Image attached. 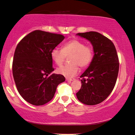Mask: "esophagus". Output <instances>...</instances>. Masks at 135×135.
I'll return each mask as SVG.
<instances>
[{
	"label": "esophagus",
	"mask_w": 135,
	"mask_h": 135,
	"mask_svg": "<svg viewBox=\"0 0 135 135\" xmlns=\"http://www.w3.org/2000/svg\"><path fill=\"white\" fill-rule=\"evenodd\" d=\"M74 80V79H68V78H66V81H68V82H69V83H71L72 81L73 80Z\"/></svg>",
	"instance_id": "obj_1"
}]
</instances>
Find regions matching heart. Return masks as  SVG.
Listing matches in <instances>:
<instances>
[{
  "mask_svg": "<svg viewBox=\"0 0 135 135\" xmlns=\"http://www.w3.org/2000/svg\"><path fill=\"white\" fill-rule=\"evenodd\" d=\"M66 56H70V64L58 68L56 73L71 78L77 74L79 66L81 68H85L89 65L93 59V50L90 46L85 45L84 42L73 39L64 44L61 50L55 48L51 51V58L58 66L61 65Z\"/></svg>",
  "mask_w": 135,
  "mask_h": 135,
  "instance_id": "obj_1",
  "label": "heart"
}]
</instances>
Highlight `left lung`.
<instances>
[{
    "instance_id": "1",
    "label": "left lung",
    "mask_w": 135,
    "mask_h": 135,
    "mask_svg": "<svg viewBox=\"0 0 135 135\" xmlns=\"http://www.w3.org/2000/svg\"><path fill=\"white\" fill-rule=\"evenodd\" d=\"M77 35L91 42L95 53L89 67L81 75L82 86L77 98L86 105L99 104L115 85L119 69L117 51L113 42L100 33L90 31Z\"/></svg>"
}]
</instances>
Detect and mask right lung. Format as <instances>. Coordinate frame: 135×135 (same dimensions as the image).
Masks as SVG:
<instances>
[{
	"mask_svg": "<svg viewBox=\"0 0 135 135\" xmlns=\"http://www.w3.org/2000/svg\"><path fill=\"white\" fill-rule=\"evenodd\" d=\"M64 38L61 34L40 30L26 36L16 46L12 64L13 79L27 102L41 106L54 97L57 86L65 81L54 71L51 51Z\"/></svg>",
	"mask_w": 135,
	"mask_h": 135,
	"instance_id": "right-lung-1",
	"label": "right lung"
}]
</instances>
